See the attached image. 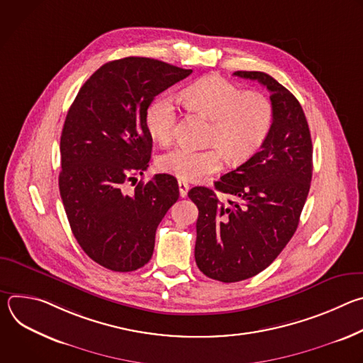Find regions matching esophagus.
<instances>
[{
    "instance_id": "esophagus-1",
    "label": "esophagus",
    "mask_w": 363,
    "mask_h": 363,
    "mask_svg": "<svg viewBox=\"0 0 363 363\" xmlns=\"http://www.w3.org/2000/svg\"><path fill=\"white\" fill-rule=\"evenodd\" d=\"M178 188H179V195L182 196V198H185L186 196V194H188V189H189V185L185 182V181H178Z\"/></svg>"
}]
</instances>
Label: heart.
<instances>
[{"label":"heart","mask_w":363,"mask_h":363,"mask_svg":"<svg viewBox=\"0 0 363 363\" xmlns=\"http://www.w3.org/2000/svg\"><path fill=\"white\" fill-rule=\"evenodd\" d=\"M191 111L211 121L206 149L177 146L158 161L161 171L181 181L196 182L224 167V158L240 164L251 158L270 135L274 121L272 101L262 93L245 91L217 76L205 77L184 91ZM145 125L153 140L168 145L175 136L177 105L164 93L146 109Z\"/></svg>","instance_id":"heart-1"}]
</instances>
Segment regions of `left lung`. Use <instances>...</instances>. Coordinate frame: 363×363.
<instances>
[{"label":"left lung","instance_id":"obj_1","mask_svg":"<svg viewBox=\"0 0 363 363\" xmlns=\"http://www.w3.org/2000/svg\"><path fill=\"white\" fill-rule=\"evenodd\" d=\"M270 91L274 111L269 138L251 158L216 182L235 201L195 186V262L210 279L235 283L267 269L293 237L313 172V146L298 100L263 72H235Z\"/></svg>","mask_w":363,"mask_h":363}]
</instances>
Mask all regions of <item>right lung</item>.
<instances>
[{"label":"right lung","instance_id":"obj_1","mask_svg":"<svg viewBox=\"0 0 363 363\" xmlns=\"http://www.w3.org/2000/svg\"><path fill=\"white\" fill-rule=\"evenodd\" d=\"M192 70L147 57L103 65L79 90L62 138L59 188L73 235L93 262L133 272L152 257L155 233L178 201L172 175L126 182L149 167L152 136L145 113L155 99Z\"/></svg>","mask_w":363,"mask_h":363}]
</instances>
